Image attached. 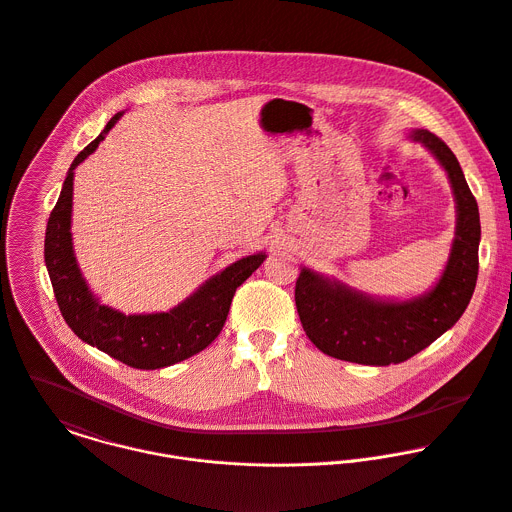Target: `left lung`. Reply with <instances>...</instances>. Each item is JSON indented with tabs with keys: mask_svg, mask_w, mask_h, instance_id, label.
I'll list each match as a JSON object with an SVG mask.
<instances>
[{
	"mask_svg": "<svg viewBox=\"0 0 512 512\" xmlns=\"http://www.w3.org/2000/svg\"><path fill=\"white\" fill-rule=\"evenodd\" d=\"M407 139L421 143L449 176L457 210L451 254L437 284L409 300L375 298L304 266L296 282L300 322L312 343L336 359L401 363L451 330L475 292L481 242L477 200L457 157L439 137L413 129Z\"/></svg>",
	"mask_w": 512,
	"mask_h": 512,
	"instance_id": "left-lung-1",
	"label": "left lung"
}]
</instances>
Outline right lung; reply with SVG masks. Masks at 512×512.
Here are the masks:
<instances>
[{
  "instance_id": "obj_1",
  "label": "right lung",
  "mask_w": 512,
  "mask_h": 512,
  "mask_svg": "<svg viewBox=\"0 0 512 512\" xmlns=\"http://www.w3.org/2000/svg\"><path fill=\"white\" fill-rule=\"evenodd\" d=\"M123 117L117 113L103 133L71 163L45 230V266L67 326L77 338L137 369H161L188 359L218 338L236 288L266 260V252L240 258L208 278L169 312L129 314L101 304L89 290L73 250L71 208L75 169L97 151Z\"/></svg>"
}]
</instances>
